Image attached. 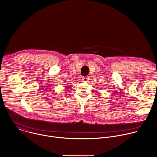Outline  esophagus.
I'll use <instances>...</instances> for the list:
<instances>
[{"mask_svg":"<svg viewBox=\"0 0 157 157\" xmlns=\"http://www.w3.org/2000/svg\"><path fill=\"white\" fill-rule=\"evenodd\" d=\"M82 81H83V82H89V78L88 77H86V78H82Z\"/></svg>","mask_w":157,"mask_h":157,"instance_id":"obj_1","label":"esophagus"}]
</instances>
